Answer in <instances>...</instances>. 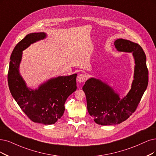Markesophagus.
I'll return each instance as SVG.
<instances>
[{
    "mask_svg": "<svg viewBox=\"0 0 156 156\" xmlns=\"http://www.w3.org/2000/svg\"><path fill=\"white\" fill-rule=\"evenodd\" d=\"M85 79H86V76H85L84 74H80L78 75L77 81L79 83H82V82H85Z\"/></svg>",
    "mask_w": 156,
    "mask_h": 156,
    "instance_id": "obj_1",
    "label": "esophagus"
}]
</instances>
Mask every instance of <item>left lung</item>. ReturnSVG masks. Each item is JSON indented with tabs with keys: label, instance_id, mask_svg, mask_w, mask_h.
<instances>
[{
	"label": "left lung",
	"instance_id": "1",
	"mask_svg": "<svg viewBox=\"0 0 156 156\" xmlns=\"http://www.w3.org/2000/svg\"><path fill=\"white\" fill-rule=\"evenodd\" d=\"M114 44L118 51L132 53L135 62L134 80L130 90L123 98L99 79L90 78L85 82L82 89L88 112L94 122L101 125L119 124L128 119L136 111L148 83L146 55L141 46L122 38L116 40Z\"/></svg>",
	"mask_w": 156,
	"mask_h": 156
}]
</instances>
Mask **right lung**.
Segmentation results:
<instances>
[{
    "instance_id": "1",
    "label": "right lung",
    "mask_w": 156,
    "mask_h": 156,
    "mask_svg": "<svg viewBox=\"0 0 156 156\" xmlns=\"http://www.w3.org/2000/svg\"><path fill=\"white\" fill-rule=\"evenodd\" d=\"M46 37L44 32L30 33L16 45L10 57L8 80L11 95L27 117L33 122L51 125L63 116L67 98L76 90L77 74L52 78L35 89L27 87L19 71L22 51Z\"/></svg>"
}]
</instances>
